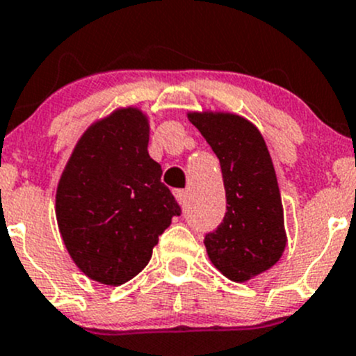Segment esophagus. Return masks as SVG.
Returning <instances> with one entry per match:
<instances>
[{"label": "esophagus", "instance_id": "esophagus-1", "mask_svg": "<svg viewBox=\"0 0 356 356\" xmlns=\"http://www.w3.org/2000/svg\"><path fill=\"white\" fill-rule=\"evenodd\" d=\"M175 197L179 204L186 202V197H188V190H175Z\"/></svg>", "mask_w": 356, "mask_h": 356}]
</instances>
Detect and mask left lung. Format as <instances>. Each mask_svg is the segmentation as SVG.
I'll return each instance as SVG.
<instances>
[{
  "mask_svg": "<svg viewBox=\"0 0 356 356\" xmlns=\"http://www.w3.org/2000/svg\"><path fill=\"white\" fill-rule=\"evenodd\" d=\"M221 164L226 214L204 238L216 269L245 283L270 269L286 247L283 204L269 151L255 124L232 113H190Z\"/></svg>",
  "mask_w": 356,
  "mask_h": 356,
  "instance_id": "obj_1",
  "label": "left lung"
}]
</instances>
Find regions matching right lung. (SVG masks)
<instances>
[{
	"instance_id": "obj_1",
	"label": "right lung",
	"mask_w": 356,
	"mask_h": 356,
	"mask_svg": "<svg viewBox=\"0 0 356 356\" xmlns=\"http://www.w3.org/2000/svg\"><path fill=\"white\" fill-rule=\"evenodd\" d=\"M149 122L118 109L80 137L56 190V219L70 257L97 283L120 286L152 257L181 209L147 152Z\"/></svg>"
}]
</instances>
